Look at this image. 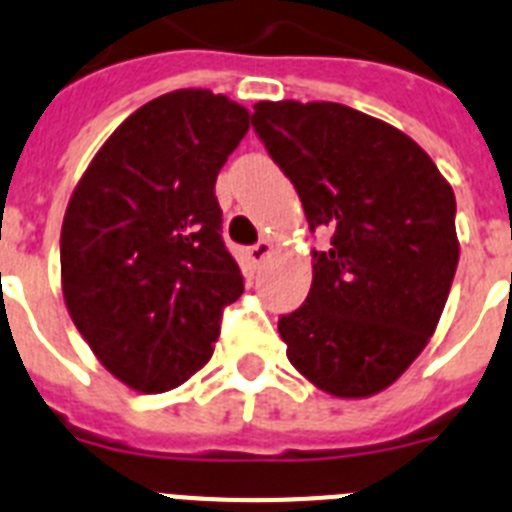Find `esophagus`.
I'll return each mask as SVG.
<instances>
[{"instance_id": "1", "label": "esophagus", "mask_w": 512, "mask_h": 512, "mask_svg": "<svg viewBox=\"0 0 512 512\" xmlns=\"http://www.w3.org/2000/svg\"><path fill=\"white\" fill-rule=\"evenodd\" d=\"M270 255H273V242H270V239H260L255 247H250V260L255 262V265L265 262Z\"/></svg>"}]
</instances>
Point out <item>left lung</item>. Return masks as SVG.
Segmentation results:
<instances>
[{
    "instance_id": "1",
    "label": "left lung",
    "mask_w": 512,
    "mask_h": 512,
    "mask_svg": "<svg viewBox=\"0 0 512 512\" xmlns=\"http://www.w3.org/2000/svg\"><path fill=\"white\" fill-rule=\"evenodd\" d=\"M252 126L311 231L332 229L306 304L278 322L288 361L332 397H373L441 322L459 265L453 188L407 133L348 105L262 100Z\"/></svg>"
}]
</instances>
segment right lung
<instances>
[{
  "instance_id": "1",
  "label": "right lung",
  "mask_w": 512,
  "mask_h": 512,
  "mask_svg": "<svg viewBox=\"0 0 512 512\" xmlns=\"http://www.w3.org/2000/svg\"><path fill=\"white\" fill-rule=\"evenodd\" d=\"M250 128L239 102L175 90L100 146L61 226V291L97 361L133 391L185 384L213 355L242 273L221 239L216 177Z\"/></svg>"
}]
</instances>
